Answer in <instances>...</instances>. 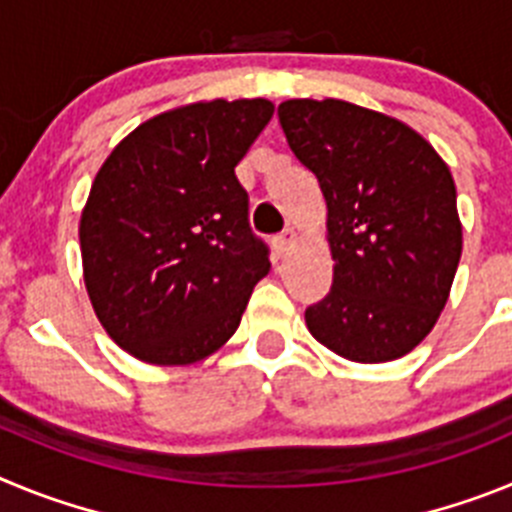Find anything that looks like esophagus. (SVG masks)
Wrapping results in <instances>:
<instances>
[{"instance_id":"esophagus-1","label":"esophagus","mask_w":512,"mask_h":512,"mask_svg":"<svg viewBox=\"0 0 512 512\" xmlns=\"http://www.w3.org/2000/svg\"><path fill=\"white\" fill-rule=\"evenodd\" d=\"M297 241V233L295 230H284V233H279L277 238H274V251H277V256H287L289 248L295 246Z\"/></svg>"}]
</instances>
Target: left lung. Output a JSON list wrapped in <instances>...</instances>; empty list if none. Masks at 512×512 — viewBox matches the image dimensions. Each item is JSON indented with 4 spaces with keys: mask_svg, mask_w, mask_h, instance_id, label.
Here are the masks:
<instances>
[{
    "mask_svg": "<svg viewBox=\"0 0 512 512\" xmlns=\"http://www.w3.org/2000/svg\"><path fill=\"white\" fill-rule=\"evenodd\" d=\"M279 122L328 207L333 284L305 310L307 330L359 364L410 354L446 307L461 259L449 166L410 125L343 99H287Z\"/></svg>",
    "mask_w": 512,
    "mask_h": 512,
    "instance_id": "obj_1",
    "label": "left lung"
}]
</instances>
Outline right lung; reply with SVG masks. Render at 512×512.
<instances>
[{
  "label": "right lung",
  "mask_w": 512,
  "mask_h": 512,
  "mask_svg": "<svg viewBox=\"0 0 512 512\" xmlns=\"http://www.w3.org/2000/svg\"><path fill=\"white\" fill-rule=\"evenodd\" d=\"M271 115L269 99L182 104L125 135L94 176L79 223L84 284L107 336L135 359L215 354L269 274L235 166Z\"/></svg>",
  "instance_id": "add662e5"
}]
</instances>
